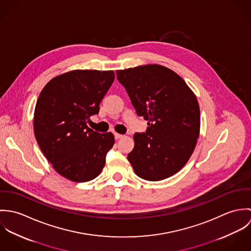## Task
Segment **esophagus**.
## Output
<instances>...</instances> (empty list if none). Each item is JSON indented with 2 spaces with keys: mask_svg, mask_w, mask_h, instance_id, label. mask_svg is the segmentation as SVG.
Wrapping results in <instances>:
<instances>
[{
  "mask_svg": "<svg viewBox=\"0 0 251 251\" xmlns=\"http://www.w3.org/2000/svg\"><path fill=\"white\" fill-rule=\"evenodd\" d=\"M115 135V139H120V138H122V137H124V135H122V134H120V133H115L114 134Z\"/></svg>",
  "mask_w": 251,
  "mask_h": 251,
  "instance_id": "esophagus-1",
  "label": "esophagus"
}]
</instances>
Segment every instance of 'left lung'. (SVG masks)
I'll return each instance as SVG.
<instances>
[{
	"label": "left lung",
	"instance_id": "left-lung-1",
	"mask_svg": "<svg viewBox=\"0 0 251 251\" xmlns=\"http://www.w3.org/2000/svg\"><path fill=\"white\" fill-rule=\"evenodd\" d=\"M147 131L133 136L127 159L147 180L167 179L186 164L200 133V108L183 79L172 70L150 64L117 71Z\"/></svg>",
	"mask_w": 251,
	"mask_h": 251
}]
</instances>
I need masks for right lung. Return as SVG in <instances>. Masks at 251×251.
Returning a JSON list of instances; mask_svg holds the SVG:
<instances>
[{
    "label": "right lung",
    "mask_w": 251,
    "mask_h": 251,
    "mask_svg": "<svg viewBox=\"0 0 251 251\" xmlns=\"http://www.w3.org/2000/svg\"><path fill=\"white\" fill-rule=\"evenodd\" d=\"M115 79L113 71L74 70L51 79L42 89L34 114L37 144L55 171L84 182L97 178L115 143L112 132L87 126Z\"/></svg>",
    "instance_id": "1"
}]
</instances>
